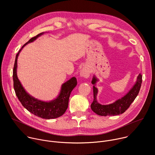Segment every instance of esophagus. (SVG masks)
I'll return each mask as SVG.
<instances>
[{
	"instance_id": "esophagus-1",
	"label": "esophagus",
	"mask_w": 155,
	"mask_h": 155,
	"mask_svg": "<svg viewBox=\"0 0 155 155\" xmlns=\"http://www.w3.org/2000/svg\"><path fill=\"white\" fill-rule=\"evenodd\" d=\"M91 71L89 68H87L86 67H84L81 69V70L80 72V77H84V78H88L90 77Z\"/></svg>"
}]
</instances>
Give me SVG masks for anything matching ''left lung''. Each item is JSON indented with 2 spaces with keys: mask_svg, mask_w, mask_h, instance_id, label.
<instances>
[{
  "mask_svg": "<svg viewBox=\"0 0 155 155\" xmlns=\"http://www.w3.org/2000/svg\"><path fill=\"white\" fill-rule=\"evenodd\" d=\"M98 81L99 79L94 75L91 81V83L93 84L94 94V100L91 105V110L100 116H115L123 114L137 96L141 87L142 75L140 74L137 76L135 84L126 94L114 102L108 105H102L97 101L98 90L95 86Z\"/></svg>",
  "mask_w": 155,
  "mask_h": 155,
  "instance_id": "8db88e82",
  "label": "left lung"
}]
</instances>
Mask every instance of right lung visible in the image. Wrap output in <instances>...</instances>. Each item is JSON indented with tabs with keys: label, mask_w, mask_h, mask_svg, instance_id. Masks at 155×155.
Here are the masks:
<instances>
[{
	"label": "right lung",
	"mask_w": 155,
	"mask_h": 155,
	"mask_svg": "<svg viewBox=\"0 0 155 155\" xmlns=\"http://www.w3.org/2000/svg\"><path fill=\"white\" fill-rule=\"evenodd\" d=\"M41 32L35 37L31 38L27 43L22 47L17 53L15 58L14 68L13 72V86L17 97L23 106L32 114L44 119H54L62 116L67 110L69 104V99L72 91L77 86V78L72 77L61 85V89L58 96L50 101H43L30 95L22 86L17 76L18 57L21 50L27 44L33 42L38 37L43 35Z\"/></svg>",
	"instance_id": "right-lung-1"
}]
</instances>
